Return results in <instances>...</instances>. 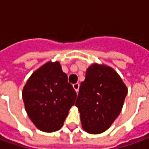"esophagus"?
I'll list each match as a JSON object with an SVG mask.
<instances>
[{
	"label": "esophagus",
	"mask_w": 149,
	"mask_h": 149,
	"mask_svg": "<svg viewBox=\"0 0 149 149\" xmlns=\"http://www.w3.org/2000/svg\"><path fill=\"white\" fill-rule=\"evenodd\" d=\"M79 87H80V84H78V83L73 84V88H74L75 91H76L77 93L78 91H79Z\"/></svg>",
	"instance_id": "obj_1"
}]
</instances>
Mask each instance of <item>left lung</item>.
<instances>
[{"label":"left lung","mask_w":149,"mask_h":149,"mask_svg":"<svg viewBox=\"0 0 149 149\" xmlns=\"http://www.w3.org/2000/svg\"><path fill=\"white\" fill-rule=\"evenodd\" d=\"M127 93L125 84L112 68L91 65L76 101L84 130L91 134L107 130L120 113Z\"/></svg>","instance_id":"left-lung-1"}]
</instances>
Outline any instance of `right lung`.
Returning a JSON list of instances; mask_svg holds the SVG:
<instances>
[{
    "mask_svg": "<svg viewBox=\"0 0 149 149\" xmlns=\"http://www.w3.org/2000/svg\"><path fill=\"white\" fill-rule=\"evenodd\" d=\"M22 96L34 125L41 131L52 132L63 126L77 93L58 62H49L32 74Z\"/></svg>",
    "mask_w": 149,
    "mask_h": 149,
    "instance_id": "right-lung-1",
    "label": "right lung"
}]
</instances>
